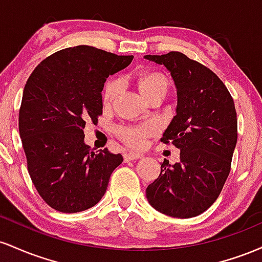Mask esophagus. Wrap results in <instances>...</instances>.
Masks as SVG:
<instances>
[{"label": "esophagus", "mask_w": 262, "mask_h": 262, "mask_svg": "<svg viewBox=\"0 0 262 262\" xmlns=\"http://www.w3.org/2000/svg\"><path fill=\"white\" fill-rule=\"evenodd\" d=\"M123 158H124V161L128 162V161H133V160H138V159L143 158V155L139 154V152H124V155H123Z\"/></svg>", "instance_id": "34e87169"}]
</instances>
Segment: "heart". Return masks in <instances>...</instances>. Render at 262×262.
<instances>
[{
    "instance_id": "obj_1",
    "label": "heart",
    "mask_w": 262,
    "mask_h": 262,
    "mask_svg": "<svg viewBox=\"0 0 262 262\" xmlns=\"http://www.w3.org/2000/svg\"><path fill=\"white\" fill-rule=\"evenodd\" d=\"M123 83L122 80L114 79L111 80L104 87L103 91V101L104 103H110L114 100L119 91H121ZM139 89L144 97H148L151 93L158 91L167 92L169 83L165 79L164 75L159 73H150L145 74L139 79ZM155 132V128L152 125H127V127H121L118 129V137L128 144L129 146L133 148H141L146 143L149 135H151Z\"/></svg>"
}]
</instances>
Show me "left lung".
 Instances as JSON below:
<instances>
[{
  "instance_id": "obj_1",
  "label": "left lung",
  "mask_w": 262,
  "mask_h": 262,
  "mask_svg": "<svg viewBox=\"0 0 262 262\" xmlns=\"http://www.w3.org/2000/svg\"><path fill=\"white\" fill-rule=\"evenodd\" d=\"M144 58L164 65L175 82L176 116L161 141L180 149L179 162H162L146 198L170 217H196L215 202L229 176L237 139L234 101L217 75L185 54Z\"/></svg>"
}]
</instances>
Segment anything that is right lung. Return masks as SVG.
Here are the masks:
<instances>
[{"label":"right lung","instance_id":"add662e5","mask_svg":"<svg viewBox=\"0 0 262 262\" xmlns=\"http://www.w3.org/2000/svg\"><path fill=\"white\" fill-rule=\"evenodd\" d=\"M133 58L77 45L48 56L27 81L19 135L32 181L55 210L76 213L97 204L122 164L121 154L93 151L85 144L83 129L102 114L107 77Z\"/></svg>","mask_w":262,"mask_h":262}]
</instances>
